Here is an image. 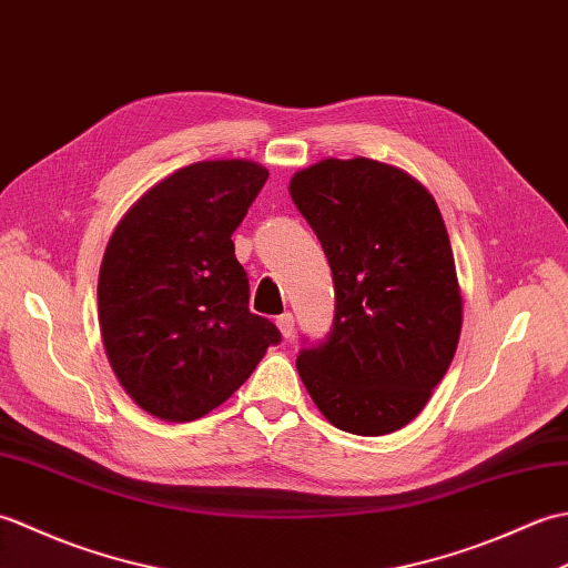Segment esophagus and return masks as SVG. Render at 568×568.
<instances>
[{"mask_svg": "<svg viewBox=\"0 0 568 568\" xmlns=\"http://www.w3.org/2000/svg\"><path fill=\"white\" fill-rule=\"evenodd\" d=\"M275 324H277V329H281V334L285 336V339H293V334H295L293 312H283V315L275 320Z\"/></svg>", "mask_w": 568, "mask_h": 568, "instance_id": "esophagus-1", "label": "esophagus"}]
</instances>
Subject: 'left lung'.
<instances>
[{
    "label": "left lung",
    "instance_id": "left-lung-1",
    "mask_svg": "<svg viewBox=\"0 0 568 568\" xmlns=\"http://www.w3.org/2000/svg\"><path fill=\"white\" fill-rule=\"evenodd\" d=\"M334 277V322L297 356L334 427L381 437L413 422L449 368L462 293L437 202L400 168L327 159L291 180Z\"/></svg>",
    "mask_w": 568,
    "mask_h": 568
}]
</instances>
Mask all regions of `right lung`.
Returning <instances> with one entry per match:
<instances>
[{"instance_id":"obj_1","label":"right lung","mask_w":568,"mask_h":568,"mask_svg":"<svg viewBox=\"0 0 568 568\" xmlns=\"http://www.w3.org/2000/svg\"><path fill=\"white\" fill-rule=\"evenodd\" d=\"M268 180L251 161L180 168L136 200L106 244L100 329L119 383L165 422H192L241 388L281 342L248 310L234 229Z\"/></svg>"}]
</instances>
